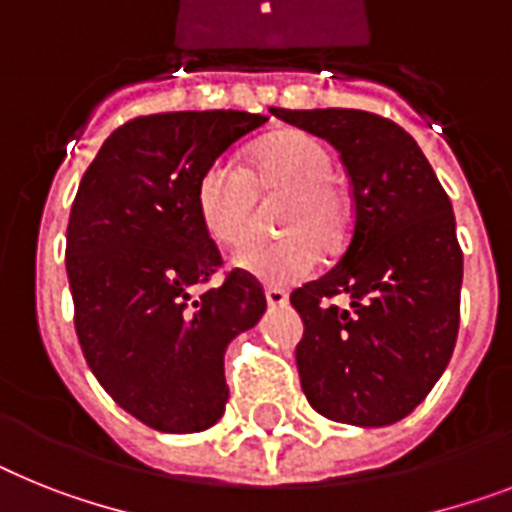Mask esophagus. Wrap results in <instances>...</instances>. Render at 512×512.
I'll return each mask as SVG.
<instances>
[{
	"label": "esophagus",
	"mask_w": 512,
	"mask_h": 512,
	"mask_svg": "<svg viewBox=\"0 0 512 512\" xmlns=\"http://www.w3.org/2000/svg\"><path fill=\"white\" fill-rule=\"evenodd\" d=\"M266 303H269V308H282L287 306V293L282 290V287H266Z\"/></svg>",
	"instance_id": "obj_1"
}]
</instances>
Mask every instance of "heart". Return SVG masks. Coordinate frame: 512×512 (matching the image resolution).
<instances>
[{"mask_svg": "<svg viewBox=\"0 0 512 512\" xmlns=\"http://www.w3.org/2000/svg\"><path fill=\"white\" fill-rule=\"evenodd\" d=\"M332 175L335 156L319 138L285 130L248 154L246 170L230 159L211 162L196 185L198 217L219 246H238L251 230L256 193H285V238L251 240L232 264L269 285L298 282L316 269L319 248L335 251L348 235V201Z\"/></svg>", "mask_w": 512, "mask_h": 512, "instance_id": "b5f03b06", "label": "heart"}]
</instances>
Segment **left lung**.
Listing matches in <instances>:
<instances>
[{"label":"left lung","instance_id":"left-lung-1","mask_svg":"<svg viewBox=\"0 0 512 512\" xmlns=\"http://www.w3.org/2000/svg\"><path fill=\"white\" fill-rule=\"evenodd\" d=\"M272 114L332 143L353 193L345 253L290 295L303 319L301 387L332 421L395 424L432 392L458 340L463 251L453 204L418 143L387 117L361 109ZM337 294L348 307L331 303Z\"/></svg>","mask_w":512,"mask_h":512}]
</instances>
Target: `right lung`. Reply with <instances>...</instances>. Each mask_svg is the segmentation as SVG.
<instances>
[{"instance_id":"obj_1","label":"right lung","mask_w":512,"mask_h":512,"mask_svg":"<svg viewBox=\"0 0 512 512\" xmlns=\"http://www.w3.org/2000/svg\"><path fill=\"white\" fill-rule=\"evenodd\" d=\"M266 120L232 109L135 117L75 193L65 266L80 348L109 398L156 432L217 424L230 398L227 345L266 311L243 269L196 293L222 266L198 217V177Z\"/></svg>"}]
</instances>
